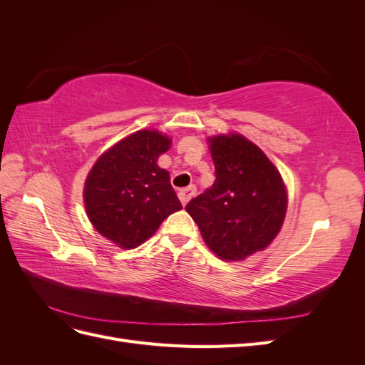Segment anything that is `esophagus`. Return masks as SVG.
I'll list each match as a JSON object with an SVG mask.
<instances>
[{"instance_id":"1","label":"esophagus","mask_w":365,"mask_h":365,"mask_svg":"<svg viewBox=\"0 0 365 365\" xmlns=\"http://www.w3.org/2000/svg\"><path fill=\"white\" fill-rule=\"evenodd\" d=\"M195 193H196V187L195 185H189V187H185V189H181L178 192V197H180L181 204L185 205L195 196Z\"/></svg>"}]
</instances>
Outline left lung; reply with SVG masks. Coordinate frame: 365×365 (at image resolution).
<instances>
[{
  "instance_id": "1",
  "label": "left lung",
  "mask_w": 365,
  "mask_h": 365,
  "mask_svg": "<svg viewBox=\"0 0 365 365\" xmlns=\"http://www.w3.org/2000/svg\"><path fill=\"white\" fill-rule=\"evenodd\" d=\"M216 180L185 205L208 248L224 260H242L267 248L282 228L286 189L279 170L239 134L210 138Z\"/></svg>"
}]
</instances>
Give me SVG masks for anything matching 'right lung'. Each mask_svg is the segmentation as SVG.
Returning a JSON list of instances; mask_svg holds the SVG:
<instances>
[{
  "instance_id": "add662e5",
  "label": "right lung",
  "mask_w": 365,
  "mask_h": 365,
  "mask_svg": "<svg viewBox=\"0 0 365 365\" xmlns=\"http://www.w3.org/2000/svg\"><path fill=\"white\" fill-rule=\"evenodd\" d=\"M170 138L138 130L97 160L85 182V207L94 228L120 248L148 240L163 220L182 208L170 175L157 165Z\"/></svg>"
}]
</instances>
